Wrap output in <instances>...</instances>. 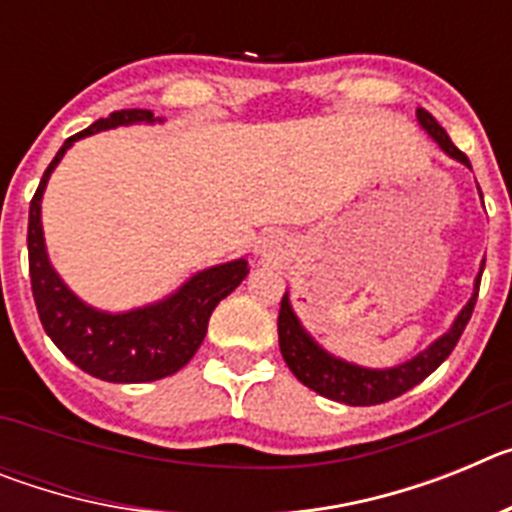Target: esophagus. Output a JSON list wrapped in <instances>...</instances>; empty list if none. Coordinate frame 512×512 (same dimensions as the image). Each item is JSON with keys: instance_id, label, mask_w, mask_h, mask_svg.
<instances>
[{"instance_id": "1", "label": "esophagus", "mask_w": 512, "mask_h": 512, "mask_svg": "<svg viewBox=\"0 0 512 512\" xmlns=\"http://www.w3.org/2000/svg\"><path fill=\"white\" fill-rule=\"evenodd\" d=\"M279 251V238L277 235H261L256 241V253L259 256H274Z\"/></svg>"}]
</instances>
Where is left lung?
Instances as JSON below:
<instances>
[{
	"label": "left lung",
	"mask_w": 512,
	"mask_h": 512,
	"mask_svg": "<svg viewBox=\"0 0 512 512\" xmlns=\"http://www.w3.org/2000/svg\"><path fill=\"white\" fill-rule=\"evenodd\" d=\"M418 122L425 133L431 135L438 143L446 156H451L454 161L464 164L467 169H472L469 158L459 151V148L451 143L449 133L436 122V117L428 110L418 107ZM479 189V187H477ZM482 197V192H479ZM482 271H485V261L479 264V274L474 279V292L469 297V302L461 307V312L456 315V320L451 323V328L438 336L436 341L428 348H423L418 356L402 361V364L390 366V369H369V366L351 364V361H343L338 356H333L330 351H325L315 338L307 333L305 325L297 318L295 307L289 302V292H284L282 307H279V351H282L284 361L292 369L297 379H300L305 387H310L312 392L328 397V400L343 402V405H379V402L395 400V397L405 395L408 390H413L415 384L423 382L428 374H433L443 361L449 359V354L454 351V346L459 343L461 333L467 328L469 318L474 312V302L479 295V279H482Z\"/></svg>",
	"instance_id": "8db88e82"
}]
</instances>
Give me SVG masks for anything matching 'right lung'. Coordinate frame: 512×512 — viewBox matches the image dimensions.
Instances as JSON below:
<instances>
[{
  "label": "right lung",
  "instance_id": "right-lung-1",
  "mask_svg": "<svg viewBox=\"0 0 512 512\" xmlns=\"http://www.w3.org/2000/svg\"><path fill=\"white\" fill-rule=\"evenodd\" d=\"M138 122L153 125L164 120L153 117L151 110H120L71 135L51 166L45 169L38 192L30 202V220H27L30 284L45 333L81 372L117 384L156 382L187 366L205 341L207 323L217 302L225 300L248 274L246 259L210 266L197 271L164 300L128 312L97 310L74 295L69 284L58 277L45 251L43 220H40V202L48 179L76 140L99 130L138 125Z\"/></svg>",
  "mask_w": 512,
  "mask_h": 512
}]
</instances>
